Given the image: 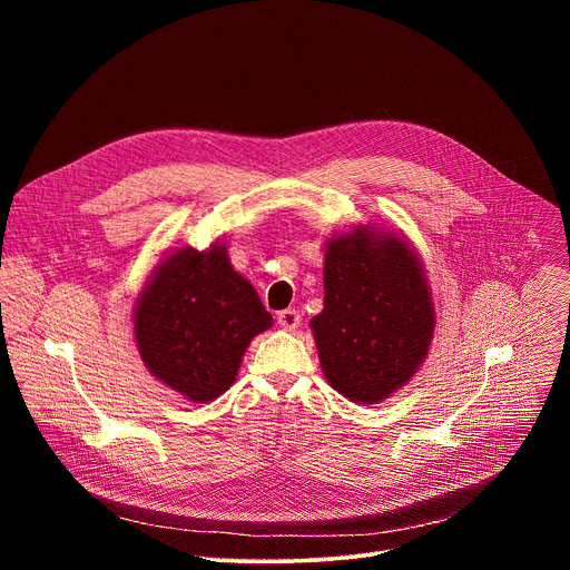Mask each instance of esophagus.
Listing matches in <instances>:
<instances>
[{
	"label": "esophagus",
	"mask_w": 570,
	"mask_h": 570,
	"mask_svg": "<svg viewBox=\"0 0 570 570\" xmlns=\"http://www.w3.org/2000/svg\"><path fill=\"white\" fill-rule=\"evenodd\" d=\"M299 320H302V315H299L297 308H284V311L277 313V324L282 330H288V332L297 327Z\"/></svg>",
	"instance_id": "1"
}]
</instances>
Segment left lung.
<instances>
[{"label": "left lung", "mask_w": 570, "mask_h": 570, "mask_svg": "<svg viewBox=\"0 0 570 570\" xmlns=\"http://www.w3.org/2000/svg\"><path fill=\"white\" fill-rule=\"evenodd\" d=\"M433 322L422 266L401 238L356 229L330 240L311 330L334 390L356 403L385 399L417 372Z\"/></svg>", "instance_id": "obj_1"}]
</instances>
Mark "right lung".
Returning a JSON list of instances; mask_svg holds the SVG:
<instances>
[{"label": "right lung", "mask_w": 570, "mask_h": 570, "mask_svg": "<svg viewBox=\"0 0 570 570\" xmlns=\"http://www.w3.org/2000/svg\"><path fill=\"white\" fill-rule=\"evenodd\" d=\"M271 324L257 291L229 266L218 243L207 253L185 248L161 262L135 308L144 363L196 403L232 385L243 352Z\"/></svg>", "instance_id": "1"}]
</instances>
